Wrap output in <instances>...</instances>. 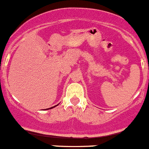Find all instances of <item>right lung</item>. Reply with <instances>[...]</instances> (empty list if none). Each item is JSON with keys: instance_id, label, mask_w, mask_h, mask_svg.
<instances>
[{"instance_id": "1", "label": "right lung", "mask_w": 149, "mask_h": 149, "mask_svg": "<svg viewBox=\"0 0 149 149\" xmlns=\"http://www.w3.org/2000/svg\"><path fill=\"white\" fill-rule=\"evenodd\" d=\"M57 105H56V106H54V107H51V108H49V109H53V108H54V107H56Z\"/></svg>"}]
</instances>
